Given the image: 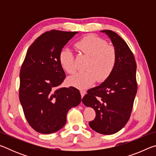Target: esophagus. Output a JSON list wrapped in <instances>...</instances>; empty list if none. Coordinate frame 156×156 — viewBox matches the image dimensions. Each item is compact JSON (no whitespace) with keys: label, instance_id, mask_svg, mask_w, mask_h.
Here are the masks:
<instances>
[{"label":"esophagus","instance_id":"34e87169","mask_svg":"<svg viewBox=\"0 0 156 156\" xmlns=\"http://www.w3.org/2000/svg\"><path fill=\"white\" fill-rule=\"evenodd\" d=\"M80 94H81V96H82V98H83L84 95L86 94V91H84V90H80Z\"/></svg>","mask_w":156,"mask_h":156}]
</instances>
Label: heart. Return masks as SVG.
Instances as JSON below:
<instances>
[{
	"mask_svg": "<svg viewBox=\"0 0 156 156\" xmlns=\"http://www.w3.org/2000/svg\"><path fill=\"white\" fill-rule=\"evenodd\" d=\"M78 50L89 56L86 71L76 73L67 79L69 84L78 89H86L96 80L101 83L109 77L114 69L116 52L114 47L108 45L103 39L94 35L83 37L75 44ZM59 62L63 69L69 73L76 71L74 56L69 48H64L59 54Z\"/></svg>",
	"mask_w": 156,
	"mask_h": 156,
	"instance_id": "b5f03b06",
	"label": "heart"
}]
</instances>
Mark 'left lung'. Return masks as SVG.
<instances>
[{"instance_id":"1","label":"left lung","mask_w":156,"mask_h":156,"mask_svg":"<svg viewBox=\"0 0 156 156\" xmlns=\"http://www.w3.org/2000/svg\"><path fill=\"white\" fill-rule=\"evenodd\" d=\"M109 36L116 52L112 74L99 86L89 89L82 102L93 108L96 118L89 122L98 133L111 135L125 126L130 118L137 93L136 62L126 42L111 30H102Z\"/></svg>"}]
</instances>
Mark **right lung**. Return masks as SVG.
<instances>
[{
    "instance_id": "1",
    "label": "right lung",
    "mask_w": 156,
    "mask_h": 156,
    "mask_svg": "<svg viewBox=\"0 0 156 156\" xmlns=\"http://www.w3.org/2000/svg\"><path fill=\"white\" fill-rule=\"evenodd\" d=\"M78 33L46 31L28 49L21 67L20 102L28 123L41 133H52L62 128L68 111L81 102L80 91L73 87L56 89L65 78L59 54Z\"/></svg>"
}]
</instances>
